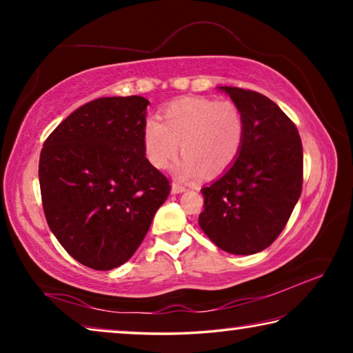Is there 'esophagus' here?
<instances>
[{
    "mask_svg": "<svg viewBox=\"0 0 353 353\" xmlns=\"http://www.w3.org/2000/svg\"><path fill=\"white\" fill-rule=\"evenodd\" d=\"M187 190V187H185V185H182V183H179V182H174L172 183V188H171V191L172 193H183V191Z\"/></svg>",
    "mask_w": 353,
    "mask_h": 353,
    "instance_id": "obj_1",
    "label": "esophagus"
}]
</instances>
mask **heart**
<instances>
[{"label": "heart", "mask_w": 353, "mask_h": 353, "mask_svg": "<svg viewBox=\"0 0 353 353\" xmlns=\"http://www.w3.org/2000/svg\"><path fill=\"white\" fill-rule=\"evenodd\" d=\"M244 139L241 110L232 101L182 98L165 107L162 123L149 119L143 143L152 166L165 170L179 151L185 154L176 171L194 177L201 171L214 176L235 162Z\"/></svg>", "instance_id": "b5f03b06"}]
</instances>
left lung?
<instances>
[{
    "instance_id": "8db88e82",
    "label": "left lung",
    "mask_w": 353,
    "mask_h": 353,
    "mask_svg": "<svg viewBox=\"0 0 353 353\" xmlns=\"http://www.w3.org/2000/svg\"><path fill=\"white\" fill-rule=\"evenodd\" d=\"M221 88L241 110L244 139L234 165L201 190L199 225L219 249L250 255L276 241L301 198L302 141L296 124L265 94Z\"/></svg>"
}]
</instances>
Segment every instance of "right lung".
<instances>
[{
  "mask_svg": "<svg viewBox=\"0 0 353 353\" xmlns=\"http://www.w3.org/2000/svg\"><path fill=\"white\" fill-rule=\"evenodd\" d=\"M149 101L98 98L65 118L43 143L39 179L48 225L82 265L126 263L168 198V177L143 143Z\"/></svg>",
  "mask_w": 353,
  "mask_h": 353,
  "instance_id": "add662e5",
  "label": "right lung"
}]
</instances>
